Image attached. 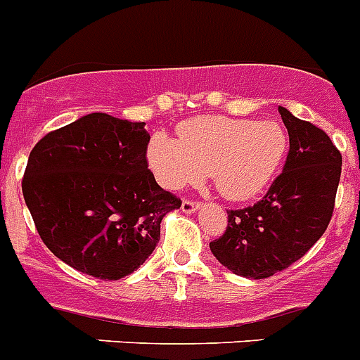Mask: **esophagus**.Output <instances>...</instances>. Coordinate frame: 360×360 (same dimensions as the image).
I'll return each instance as SVG.
<instances>
[{
	"mask_svg": "<svg viewBox=\"0 0 360 360\" xmlns=\"http://www.w3.org/2000/svg\"><path fill=\"white\" fill-rule=\"evenodd\" d=\"M200 207V202H195V200H189V198H184L182 200V211L184 213H193Z\"/></svg>",
	"mask_w": 360,
	"mask_h": 360,
	"instance_id": "1",
	"label": "esophagus"
}]
</instances>
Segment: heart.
<instances>
[{"instance_id": "obj_1", "label": "heart", "mask_w": 360, "mask_h": 360, "mask_svg": "<svg viewBox=\"0 0 360 360\" xmlns=\"http://www.w3.org/2000/svg\"><path fill=\"white\" fill-rule=\"evenodd\" d=\"M285 150L288 136L276 122L202 116L180 125L178 140L155 134L147 158L167 189H182L210 173L220 195L248 200L271 182Z\"/></svg>"}]
</instances>
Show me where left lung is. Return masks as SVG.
I'll use <instances>...</instances> for the list:
<instances>
[{
	"instance_id": "1",
	"label": "left lung",
	"mask_w": 360,
	"mask_h": 360,
	"mask_svg": "<svg viewBox=\"0 0 360 360\" xmlns=\"http://www.w3.org/2000/svg\"><path fill=\"white\" fill-rule=\"evenodd\" d=\"M278 112L290 134L282 173L262 200L227 211L226 231L210 242L218 262L255 281L290 268L324 235L342 171V155L321 127Z\"/></svg>"
}]
</instances>
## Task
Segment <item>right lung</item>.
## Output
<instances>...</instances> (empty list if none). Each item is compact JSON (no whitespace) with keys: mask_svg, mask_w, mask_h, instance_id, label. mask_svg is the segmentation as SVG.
<instances>
[{"mask_svg":"<svg viewBox=\"0 0 360 360\" xmlns=\"http://www.w3.org/2000/svg\"><path fill=\"white\" fill-rule=\"evenodd\" d=\"M143 125L92 112L51 131L30 150L21 180L43 244L101 281L142 266L162 218L182 205L150 173Z\"/></svg>","mask_w":360,"mask_h":360,"instance_id":"add662e5","label":"right lung"}]
</instances>
